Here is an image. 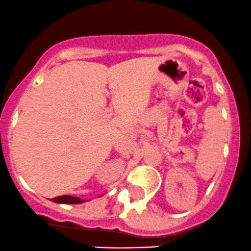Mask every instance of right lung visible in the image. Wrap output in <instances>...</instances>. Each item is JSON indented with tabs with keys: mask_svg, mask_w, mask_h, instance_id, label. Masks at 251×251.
<instances>
[{
	"mask_svg": "<svg viewBox=\"0 0 251 251\" xmlns=\"http://www.w3.org/2000/svg\"><path fill=\"white\" fill-rule=\"evenodd\" d=\"M52 201H53V202H57V203H67V204L82 203V202H85V200H81V199L75 198V196H71V195L58 196V198L52 199Z\"/></svg>",
	"mask_w": 251,
	"mask_h": 251,
	"instance_id": "1",
	"label": "right lung"
}]
</instances>
